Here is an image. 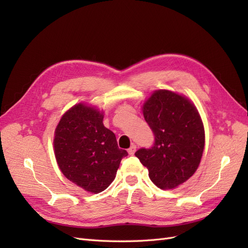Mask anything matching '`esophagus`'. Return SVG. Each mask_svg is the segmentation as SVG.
Here are the masks:
<instances>
[{"label": "esophagus", "mask_w": 248, "mask_h": 248, "mask_svg": "<svg viewBox=\"0 0 248 248\" xmlns=\"http://www.w3.org/2000/svg\"><path fill=\"white\" fill-rule=\"evenodd\" d=\"M136 151H137V146L132 144L131 147L128 149V153H129V155H133L134 153H136Z\"/></svg>", "instance_id": "1"}]
</instances>
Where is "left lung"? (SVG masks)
<instances>
[{"instance_id":"obj_1","label":"left lung","mask_w":248,"mask_h":248,"mask_svg":"<svg viewBox=\"0 0 248 248\" xmlns=\"http://www.w3.org/2000/svg\"><path fill=\"white\" fill-rule=\"evenodd\" d=\"M142 114L155 140L136 156L161 189L176 188L199 168L205 146V130L199 111L186 97L157 90L142 106Z\"/></svg>"}]
</instances>
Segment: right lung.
Segmentation results:
<instances>
[{"label": "right lung", "instance_id": "obj_1", "mask_svg": "<svg viewBox=\"0 0 248 248\" xmlns=\"http://www.w3.org/2000/svg\"><path fill=\"white\" fill-rule=\"evenodd\" d=\"M103 112L78 103L67 110L57 126L55 155L63 175L82 189L98 193L116 178L122 158L115 133L104 127Z\"/></svg>", "mask_w": 248, "mask_h": 248}]
</instances>
